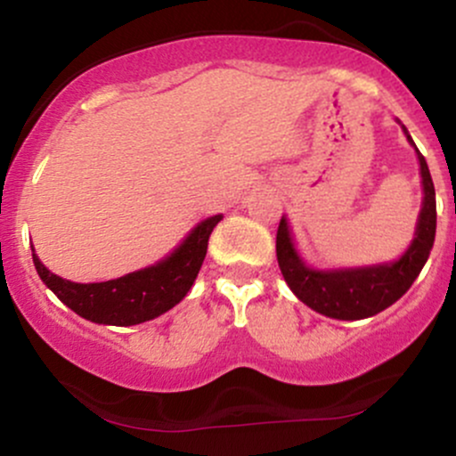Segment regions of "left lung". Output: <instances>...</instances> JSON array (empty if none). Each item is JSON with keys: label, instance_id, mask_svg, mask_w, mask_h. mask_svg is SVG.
Here are the masks:
<instances>
[{"label": "left lung", "instance_id": "obj_1", "mask_svg": "<svg viewBox=\"0 0 456 456\" xmlns=\"http://www.w3.org/2000/svg\"><path fill=\"white\" fill-rule=\"evenodd\" d=\"M405 130V137L416 148L410 133ZM418 162H420L422 175V199L420 214H418L416 233L410 248L392 264L366 265V268H347V270H313L297 255L294 240H291L289 224L282 216L276 232V259L282 272V279L287 281L289 289L297 296V300L305 302L313 311L332 319H364L373 317L378 313L395 305L399 297L411 287L418 279L420 270L425 268L428 253L436 242V186H433L431 174L425 156L416 148Z\"/></svg>", "mask_w": 456, "mask_h": 456}]
</instances>
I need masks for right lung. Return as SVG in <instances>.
Instances as JSON below:
<instances>
[{"label": "right lung", "mask_w": 456, "mask_h": 456, "mask_svg": "<svg viewBox=\"0 0 456 456\" xmlns=\"http://www.w3.org/2000/svg\"><path fill=\"white\" fill-rule=\"evenodd\" d=\"M221 218L216 214L199 223L159 264L113 281L72 282L46 270L36 253L31 257L45 285L77 315L104 326H134L162 315L188 294L206 259L212 229Z\"/></svg>", "instance_id": "1"}]
</instances>
